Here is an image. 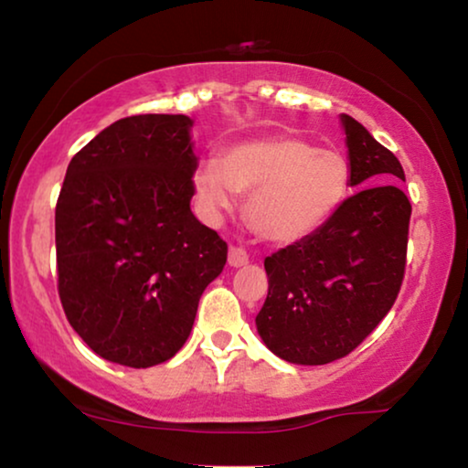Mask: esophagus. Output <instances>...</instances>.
I'll return each instance as SVG.
<instances>
[{
  "instance_id": "obj_1",
  "label": "esophagus",
  "mask_w": 468,
  "mask_h": 468,
  "mask_svg": "<svg viewBox=\"0 0 468 468\" xmlns=\"http://www.w3.org/2000/svg\"><path fill=\"white\" fill-rule=\"evenodd\" d=\"M229 265L230 267H244L248 265V254L246 250H241V248H230L229 250Z\"/></svg>"
}]
</instances>
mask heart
<instances>
[{
    "label": "heart",
    "instance_id": "1",
    "mask_svg": "<svg viewBox=\"0 0 468 468\" xmlns=\"http://www.w3.org/2000/svg\"><path fill=\"white\" fill-rule=\"evenodd\" d=\"M351 190V166L334 149L291 134L263 136L227 149L195 171V195L207 214L230 209L250 192L246 218L271 244H297L316 233Z\"/></svg>",
    "mask_w": 468,
    "mask_h": 468
}]
</instances>
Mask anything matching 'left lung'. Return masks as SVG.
Masks as SVG:
<instances>
[{"label":"left lung","mask_w":468,"mask_h":468,"mask_svg":"<svg viewBox=\"0 0 468 468\" xmlns=\"http://www.w3.org/2000/svg\"><path fill=\"white\" fill-rule=\"evenodd\" d=\"M345 130L351 188L310 238L265 259L257 332L280 359L321 366L345 357L394 306L407 265L410 203L402 165L351 115Z\"/></svg>","instance_id":"1"}]
</instances>
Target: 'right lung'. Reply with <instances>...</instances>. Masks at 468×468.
Here are the masks:
<instances>
[{
  "instance_id": "add662e5",
  "label": "right lung",
  "mask_w": 468,
  "mask_h": 468,
  "mask_svg": "<svg viewBox=\"0 0 468 468\" xmlns=\"http://www.w3.org/2000/svg\"><path fill=\"white\" fill-rule=\"evenodd\" d=\"M188 115L123 117L68 165L55 207L59 299L87 346L128 368L171 359L227 241L192 214Z\"/></svg>"
}]
</instances>
